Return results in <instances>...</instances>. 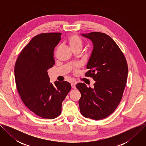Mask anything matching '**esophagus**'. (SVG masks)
<instances>
[{"label":"esophagus","instance_id":"34e87169","mask_svg":"<svg viewBox=\"0 0 146 146\" xmlns=\"http://www.w3.org/2000/svg\"><path fill=\"white\" fill-rule=\"evenodd\" d=\"M77 84V82L76 81H74V82H72L71 83V86H72V88H73V89H75L76 87V85Z\"/></svg>","mask_w":146,"mask_h":146}]
</instances>
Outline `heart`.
<instances>
[{
    "label": "heart",
    "mask_w": 146,
    "mask_h": 146,
    "mask_svg": "<svg viewBox=\"0 0 146 146\" xmlns=\"http://www.w3.org/2000/svg\"><path fill=\"white\" fill-rule=\"evenodd\" d=\"M68 43L73 51L77 49H81L83 46L81 38L76 35H73L69 37Z\"/></svg>",
    "instance_id": "heart-1"
}]
</instances>
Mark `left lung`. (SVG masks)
<instances>
[{"label": "left lung", "mask_w": 146, "mask_h": 146, "mask_svg": "<svg viewBox=\"0 0 146 146\" xmlns=\"http://www.w3.org/2000/svg\"><path fill=\"white\" fill-rule=\"evenodd\" d=\"M90 39L94 49L87 65L85 76L92 77L94 88L84 83L76 87L81 93L79 106L81 114L95 120L113 113L122 98L128 77V65L123 54L108 35L94 32L81 34Z\"/></svg>", "instance_id": "obj_1"}]
</instances>
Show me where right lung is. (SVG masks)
Instances as JSON below:
<instances>
[{"label": "right lung", "instance_id": "right-lung-1", "mask_svg": "<svg viewBox=\"0 0 146 146\" xmlns=\"http://www.w3.org/2000/svg\"><path fill=\"white\" fill-rule=\"evenodd\" d=\"M61 33H44L32 38L17 58L14 68L16 86L23 103L43 118L61 113L62 103L71 90L67 81L50 82L47 70L55 64L54 51Z\"/></svg>", "mask_w": 146, "mask_h": 146}]
</instances>
